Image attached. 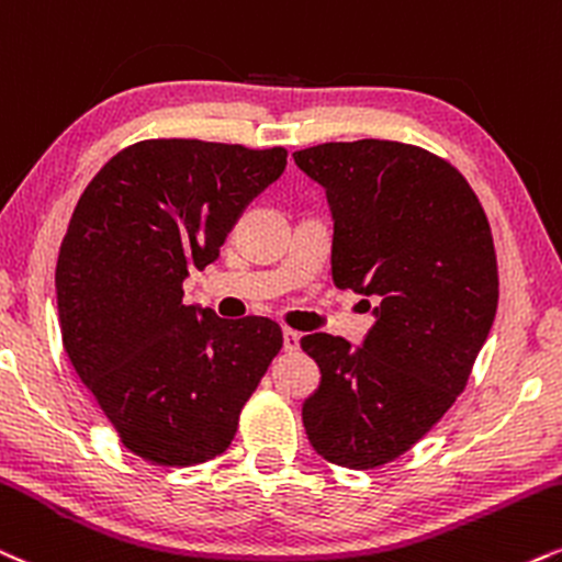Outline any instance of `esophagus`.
I'll return each mask as SVG.
<instances>
[{"label": "esophagus", "instance_id": "1", "mask_svg": "<svg viewBox=\"0 0 562 562\" xmlns=\"http://www.w3.org/2000/svg\"><path fill=\"white\" fill-rule=\"evenodd\" d=\"M282 346H285V350H299L301 335L293 333V329H285V333H282Z\"/></svg>", "mask_w": 562, "mask_h": 562}]
</instances>
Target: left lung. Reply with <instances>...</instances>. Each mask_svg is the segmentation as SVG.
<instances>
[{"label":"left lung","mask_w":562,"mask_h":562,"mask_svg":"<svg viewBox=\"0 0 562 562\" xmlns=\"http://www.w3.org/2000/svg\"><path fill=\"white\" fill-rule=\"evenodd\" d=\"M333 212V280L367 295L361 346L327 333L301 348L322 371L303 401L308 442L329 463L376 469L456 403L497 311V259L476 193L450 161L397 140L293 154Z\"/></svg>","instance_id":"left-lung-1"}]
</instances>
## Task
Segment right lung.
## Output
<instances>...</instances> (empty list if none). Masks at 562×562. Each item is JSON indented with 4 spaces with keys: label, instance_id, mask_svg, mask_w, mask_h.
Returning <instances> with one entry per match:
<instances>
[{
    "label": "right lung",
    "instance_id": "obj_1",
    "mask_svg": "<svg viewBox=\"0 0 562 562\" xmlns=\"http://www.w3.org/2000/svg\"><path fill=\"white\" fill-rule=\"evenodd\" d=\"M285 148L140 140L88 182L59 248L57 311L67 358L123 445L144 461L193 465L222 456L282 329L263 316L220 319L186 306L191 269L220 246Z\"/></svg>",
    "mask_w": 562,
    "mask_h": 562
}]
</instances>
